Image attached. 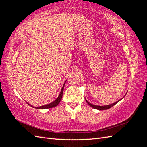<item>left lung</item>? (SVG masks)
<instances>
[{"label": "left lung", "mask_w": 147, "mask_h": 147, "mask_svg": "<svg viewBox=\"0 0 147 147\" xmlns=\"http://www.w3.org/2000/svg\"><path fill=\"white\" fill-rule=\"evenodd\" d=\"M119 100H118V101H117V102H115V103H113V104H110V105H104V106H99V105H93V104H91V103H90V102H89L88 101H87L86 100V102L87 103L90 105L91 107H92V108H94V109H98V110H107V109H110V108H111L112 107H113L114 105H115L118 102H119Z\"/></svg>", "instance_id": "8db88e82"}]
</instances>
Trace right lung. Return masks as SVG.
I'll use <instances>...</instances> for the list:
<instances>
[{
    "label": "right lung",
    "mask_w": 147,
    "mask_h": 147,
    "mask_svg": "<svg viewBox=\"0 0 147 147\" xmlns=\"http://www.w3.org/2000/svg\"><path fill=\"white\" fill-rule=\"evenodd\" d=\"M64 84H65V83L64 84V85L63 86V88H62V90L61 91V92L59 94V96H58V97L55 100L53 101V102H51V103L49 104H47V105H43V106H40V107H35L34 108L35 109H50V108H53V107H55L57 106V105H58V104L60 102L61 99H62V96H63V90H64ZM28 104H29L28 103ZM31 107H32V105H30Z\"/></svg>",
    "instance_id": "add662e5"
}]
</instances>
